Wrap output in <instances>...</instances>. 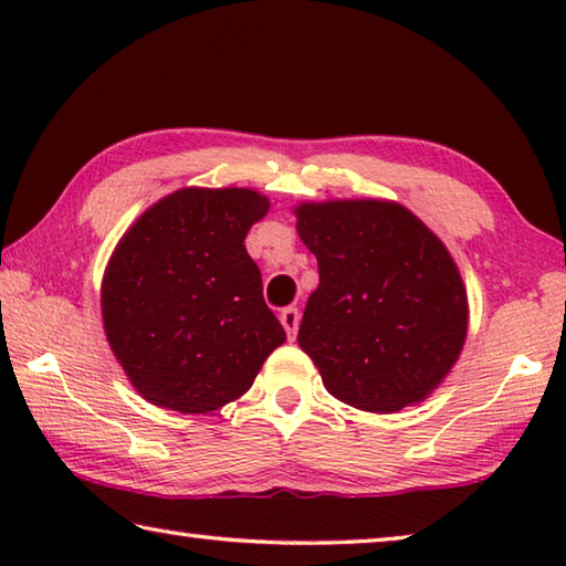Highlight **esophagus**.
Masks as SVG:
<instances>
[{"instance_id": "34e87169", "label": "esophagus", "mask_w": 566, "mask_h": 566, "mask_svg": "<svg viewBox=\"0 0 566 566\" xmlns=\"http://www.w3.org/2000/svg\"><path fill=\"white\" fill-rule=\"evenodd\" d=\"M300 319H302V314H300V310H296V306H286V310H282V314H280V322H282V327L286 332V339H290V342H294V337H296V329H300Z\"/></svg>"}]
</instances>
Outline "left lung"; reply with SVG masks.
I'll return each mask as SVG.
<instances>
[{
	"label": "left lung",
	"instance_id": "obj_1",
	"mask_svg": "<svg viewBox=\"0 0 566 566\" xmlns=\"http://www.w3.org/2000/svg\"><path fill=\"white\" fill-rule=\"evenodd\" d=\"M317 256L300 347L329 395L364 411H399L452 369L467 337V292L447 247L395 202L296 207Z\"/></svg>",
	"mask_w": 566,
	"mask_h": 566
}]
</instances>
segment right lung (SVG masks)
Returning a JSON list of instances; mask_svg holds the SVG:
<instances>
[{"label":"right lung","instance_id":"1","mask_svg":"<svg viewBox=\"0 0 566 566\" xmlns=\"http://www.w3.org/2000/svg\"><path fill=\"white\" fill-rule=\"evenodd\" d=\"M266 209L252 189H179L114 249L102 284L104 332L151 405L181 415L224 407L286 339L244 247Z\"/></svg>","mask_w":566,"mask_h":566}]
</instances>
